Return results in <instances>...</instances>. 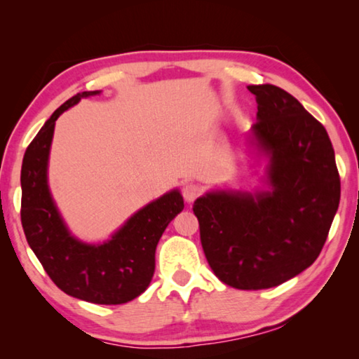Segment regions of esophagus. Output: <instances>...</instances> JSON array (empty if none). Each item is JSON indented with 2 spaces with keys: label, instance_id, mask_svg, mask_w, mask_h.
I'll use <instances>...</instances> for the list:
<instances>
[{
  "label": "esophagus",
  "instance_id": "esophagus-1",
  "mask_svg": "<svg viewBox=\"0 0 359 359\" xmlns=\"http://www.w3.org/2000/svg\"><path fill=\"white\" fill-rule=\"evenodd\" d=\"M199 194H201V187L196 184H187L184 187V198L187 203H193Z\"/></svg>",
  "mask_w": 359,
  "mask_h": 359
}]
</instances>
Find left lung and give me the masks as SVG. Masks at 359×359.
Returning <instances> with one entry per match:
<instances>
[{
	"mask_svg": "<svg viewBox=\"0 0 359 359\" xmlns=\"http://www.w3.org/2000/svg\"><path fill=\"white\" fill-rule=\"evenodd\" d=\"M258 102L253 136L271 155V191L208 193L194 201L208 263L238 290L277 287L323 248L340 201V177L325 126L294 96L248 85Z\"/></svg>",
	"mask_w": 359,
	"mask_h": 359,
	"instance_id": "left-lung-1",
	"label": "left lung"
}]
</instances>
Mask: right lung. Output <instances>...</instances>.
I'll list each match as a JSON object with an SVG mask.
<instances>
[{"mask_svg": "<svg viewBox=\"0 0 359 359\" xmlns=\"http://www.w3.org/2000/svg\"><path fill=\"white\" fill-rule=\"evenodd\" d=\"M82 92L60 106L23 156L20 218L27 241L47 276L66 294L93 304H125L147 290L155 272V250L161 234L184 209L174 190L136 212L123 228L101 245L76 241L66 229L47 187L48 150L55 120L83 96Z\"/></svg>", "mask_w": 359, "mask_h": 359, "instance_id": "right-lung-1", "label": "right lung"}]
</instances>
